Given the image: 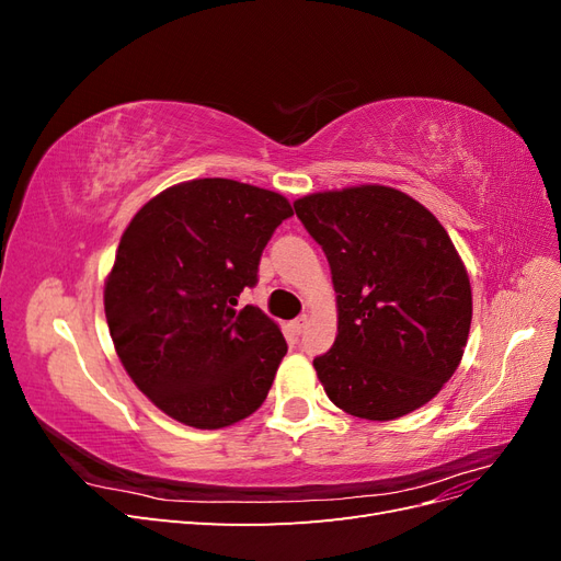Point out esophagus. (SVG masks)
Masks as SVG:
<instances>
[{"mask_svg":"<svg viewBox=\"0 0 561 561\" xmlns=\"http://www.w3.org/2000/svg\"><path fill=\"white\" fill-rule=\"evenodd\" d=\"M307 322H309V318H307V316H299V318H295L287 328H290V332H293V334H297V336H299V334L304 332V328H307Z\"/></svg>","mask_w":561,"mask_h":561,"instance_id":"1","label":"esophagus"}]
</instances>
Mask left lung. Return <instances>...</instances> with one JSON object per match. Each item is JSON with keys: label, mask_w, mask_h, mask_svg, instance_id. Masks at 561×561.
Wrapping results in <instances>:
<instances>
[{"label": "left lung", "mask_w": 561, "mask_h": 561, "mask_svg": "<svg viewBox=\"0 0 561 561\" xmlns=\"http://www.w3.org/2000/svg\"><path fill=\"white\" fill-rule=\"evenodd\" d=\"M295 213L336 293V339L313 360L328 398L367 421L431 402L461 363L472 320L468 271L445 227L383 184L309 194Z\"/></svg>", "instance_id": "1"}]
</instances>
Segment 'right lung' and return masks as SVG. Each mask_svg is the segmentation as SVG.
I'll use <instances>...</instances> for the list:
<instances>
[{
	"label": "right lung",
	"instance_id": "add662e5",
	"mask_svg": "<svg viewBox=\"0 0 561 561\" xmlns=\"http://www.w3.org/2000/svg\"><path fill=\"white\" fill-rule=\"evenodd\" d=\"M285 196L225 178L168 186L135 213L105 280L118 360L163 414L215 431L257 412L287 353L280 328L239 307Z\"/></svg>",
	"mask_w": 561,
	"mask_h": 561
}]
</instances>
